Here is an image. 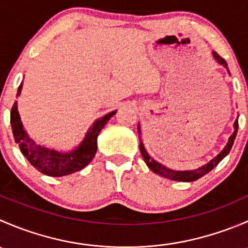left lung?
Listing matches in <instances>:
<instances>
[{
  "label": "left lung",
  "mask_w": 248,
  "mask_h": 248,
  "mask_svg": "<svg viewBox=\"0 0 248 248\" xmlns=\"http://www.w3.org/2000/svg\"><path fill=\"white\" fill-rule=\"evenodd\" d=\"M212 55H214V59L216 60L217 62H218L219 64H222L223 67H226L227 69H228V66H227V62L226 60L223 59V57L219 56L218 54H217L216 51H212ZM229 73V71H228ZM237 127H239V122L236 121L234 122V133L232 134L231 138L228 140V144L226 145V147H224L223 150H222L221 152H219L218 155H217L216 157H215L214 159H211V161L209 162V163H206L205 166L201 167V168L198 169H194V170H185V171H176V170H171V169L167 168V167L162 166L161 163H158V162L155 161L154 158H151V157L149 156V154L146 152V150H145L144 145H142V141H141V137H140V127L138 124V136H139V149H140V152H141V156L142 158H144L145 163H146V166L149 167L150 169H151L152 171L156 172V174L161 175V176L166 177V179H169V180H174V181H186V182H189V181H196V180L201 179L202 176H204L205 174H207L209 171H211L212 169L215 168V167L217 166V164L219 163V162L222 161V159L224 158V157L227 156V155L229 154V151L232 150V144H234V140H235V137H236V133H237Z\"/></svg>",
  "instance_id": "left-lung-1"
}]
</instances>
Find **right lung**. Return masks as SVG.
<instances>
[{
    "instance_id": "1",
    "label": "right lung",
    "mask_w": 248,
    "mask_h": 248,
    "mask_svg": "<svg viewBox=\"0 0 248 248\" xmlns=\"http://www.w3.org/2000/svg\"><path fill=\"white\" fill-rule=\"evenodd\" d=\"M21 89L22 82L17 89L16 97L21 93ZM115 114H116V110L97 120L89 129L86 137L80 142L79 146L69 152H59L55 150H50L47 147L36 144L34 140L30 138L24 129L21 120H20L16 102L13 104L11 110V124L14 140L16 144H19L20 150L27 158V161L37 170L43 172L44 175L57 177L81 170L92 161L97 151V137L102 128L106 126L107 122L109 121L110 117L114 116Z\"/></svg>"
}]
</instances>
